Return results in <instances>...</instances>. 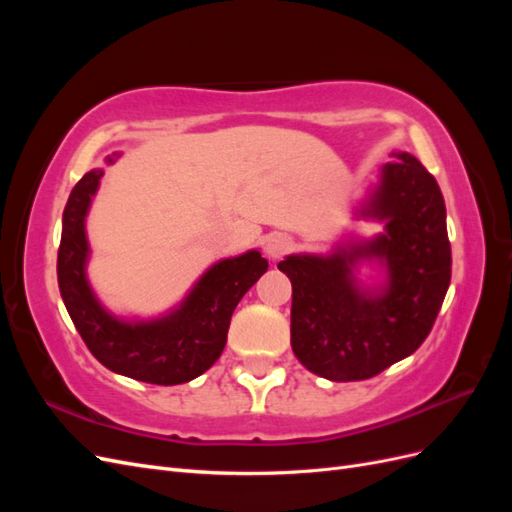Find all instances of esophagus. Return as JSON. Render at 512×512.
Masks as SVG:
<instances>
[{
  "label": "esophagus",
  "mask_w": 512,
  "mask_h": 512,
  "mask_svg": "<svg viewBox=\"0 0 512 512\" xmlns=\"http://www.w3.org/2000/svg\"><path fill=\"white\" fill-rule=\"evenodd\" d=\"M292 247V239L288 235H282V232H273L269 235V239L265 241V254L271 260L282 258Z\"/></svg>",
  "instance_id": "34e87169"
}]
</instances>
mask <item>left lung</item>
Returning a JSON list of instances; mask_svg holds the SVG:
<instances>
[{
    "mask_svg": "<svg viewBox=\"0 0 512 512\" xmlns=\"http://www.w3.org/2000/svg\"><path fill=\"white\" fill-rule=\"evenodd\" d=\"M350 211L376 235H344L329 252L288 254L290 344L312 374L367 380L425 342L451 284V243L438 181L408 151H393ZM371 268L369 281L360 275Z\"/></svg>",
    "mask_w": 512,
    "mask_h": 512,
    "instance_id": "obj_1",
    "label": "left lung"
}]
</instances>
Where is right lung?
I'll return each instance as SVG.
<instances>
[{
	"mask_svg": "<svg viewBox=\"0 0 512 512\" xmlns=\"http://www.w3.org/2000/svg\"><path fill=\"white\" fill-rule=\"evenodd\" d=\"M119 158L121 153L115 151L106 156V164L111 166ZM102 177L104 168L89 170L66 203L57 254L61 299L83 342L106 369L160 386L190 382L220 359L232 312L265 275L269 262L254 247L213 262L177 305L158 316L111 312L87 275L91 258L87 215Z\"/></svg>",
	"mask_w": 512,
	"mask_h": 512,
	"instance_id": "1",
	"label": "right lung"
}]
</instances>
